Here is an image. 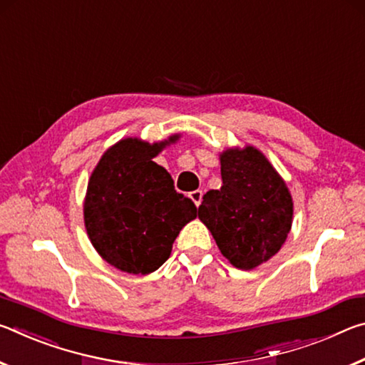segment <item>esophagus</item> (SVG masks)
Returning <instances> with one entry per match:
<instances>
[{
  "label": "esophagus",
  "instance_id": "1",
  "mask_svg": "<svg viewBox=\"0 0 365 365\" xmlns=\"http://www.w3.org/2000/svg\"><path fill=\"white\" fill-rule=\"evenodd\" d=\"M190 197H191V201L195 202L196 205V207L201 205V201H202V191L201 190H195V191H191L190 193Z\"/></svg>",
  "mask_w": 365,
  "mask_h": 365
}]
</instances>
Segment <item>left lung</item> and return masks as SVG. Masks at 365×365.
<instances>
[{
    "mask_svg": "<svg viewBox=\"0 0 365 365\" xmlns=\"http://www.w3.org/2000/svg\"><path fill=\"white\" fill-rule=\"evenodd\" d=\"M220 190H209L197 207L219 250L237 269L269 261L285 243L293 222L287 183L252 146L220 154Z\"/></svg>",
    "mask_w": 365,
    "mask_h": 365,
    "instance_id": "left-lung-1",
    "label": "left lung"
}]
</instances>
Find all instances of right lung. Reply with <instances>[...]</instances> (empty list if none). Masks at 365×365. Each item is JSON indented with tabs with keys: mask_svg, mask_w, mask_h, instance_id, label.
Returning a JSON list of instances; mask_svg holds the SVG:
<instances>
[{
	"mask_svg": "<svg viewBox=\"0 0 365 365\" xmlns=\"http://www.w3.org/2000/svg\"><path fill=\"white\" fill-rule=\"evenodd\" d=\"M169 141L120 140L90 177L83 202L86 233L104 261L127 274L158 270L177 235L196 217L193 201L177 193L169 172L153 160Z\"/></svg>",
	"mask_w": 365,
	"mask_h": 365,
	"instance_id": "1",
	"label": "right lung"
}]
</instances>
